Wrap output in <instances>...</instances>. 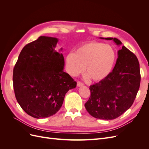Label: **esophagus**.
<instances>
[{
	"label": "esophagus",
	"mask_w": 149,
	"mask_h": 149,
	"mask_svg": "<svg viewBox=\"0 0 149 149\" xmlns=\"http://www.w3.org/2000/svg\"><path fill=\"white\" fill-rule=\"evenodd\" d=\"M77 86L78 87L83 86H84V84L81 82H80V81H77Z\"/></svg>",
	"instance_id": "esophagus-1"
}]
</instances>
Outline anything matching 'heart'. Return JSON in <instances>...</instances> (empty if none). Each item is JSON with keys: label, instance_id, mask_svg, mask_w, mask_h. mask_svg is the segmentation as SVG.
<instances>
[{"label": "heart", "instance_id": "obj_1", "mask_svg": "<svg viewBox=\"0 0 149 149\" xmlns=\"http://www.w3.org/2000/svg\"><path fill=\"white\" fill-rule=\"evenodd\" d=\"M116 59V52L112 47L102 42H89L80 45L74 53L68 54L66 67L72 76L82 73L85 67L86 79L91 78L97 82L109 74Z\"/></svg>", "mask_w": 149, "mask_h": 149}]
</instances>
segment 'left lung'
<instances>
[{"instance_id":"left-lung-1","label":"left lung","mask_w":149,"mask_h":149,"mask_svg":"<svg viewBox=\"0 0 149 149\" xmlns=\"http://www.w3.org/2000/svg\"><path fill=\"white\" fill-rule=\"evenodd\" d=\"M112 40L118 45L121 42ZM113 70L107 77L89 86L91 96L84 106L90 115L97 119L112 120L131 107L141 83L139 63L137 56L124 46L118 51Z\"/></svg>"}]
</instances>
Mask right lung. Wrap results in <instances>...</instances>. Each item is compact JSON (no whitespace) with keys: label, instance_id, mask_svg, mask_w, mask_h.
I'll use <instances>...</instances> for the list:
<instances>
[{"label":"right lung","instance_id":"obj_1","mask_svg":"<svg viewBox=\"0 0 149 149\" xmlns=\"http://www.w3.org/2000/svg\"><path fill=\"white\" fill-rule=\"evenodd\" d=\"M58 42L56 38L41 36L26 45L13 68L17 101L35 118L55 114L66 93L76 86V82L63 71L64 57L55 49Z\"/></svg>","mask_w":149,"mask_h":149}]
</instances>
